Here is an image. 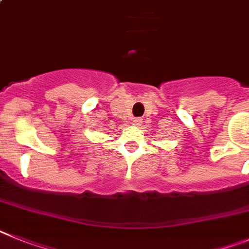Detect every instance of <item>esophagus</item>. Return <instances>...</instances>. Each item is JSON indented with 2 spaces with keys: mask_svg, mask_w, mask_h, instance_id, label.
<instances>
[{
  "mask_svg": "<svg viewBox=\"0 0 249 249\" xmlns=\"http://www.w3.org/2000/svg\"><path fill=\"white\" fill-rule=\"evenodd\" d=\"M133 125L134 126H140V125H142V118H135V119H133Z\"/></svg>",
  "mask_w": 249,
  "mask_h": 249,
  "instance_id": "34e87169",
  "label": "esophagus"
}]
</instances>
